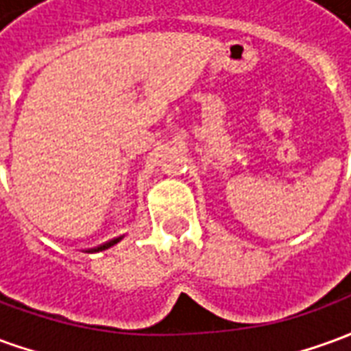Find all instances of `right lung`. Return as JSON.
Listing matches in <instances>:
<instances>
[{"instance_id": "1", "label": "right lung", "mask_w": 351, "mask_h": 351, "mask_svg": "<svg viewBox=\"0 0 351 351\" xmlns=\"http://www.w3.org/2000/svg\"><path fill=\"white\" fill-rule=\"evenodd\" d=\"M122 241V237H118V239H112V241H108V243L105 244H99L97 248H90L88 252H101V250H107V248H110V246H114L116 243H120Z\"/></svg>"}]
</instances>
